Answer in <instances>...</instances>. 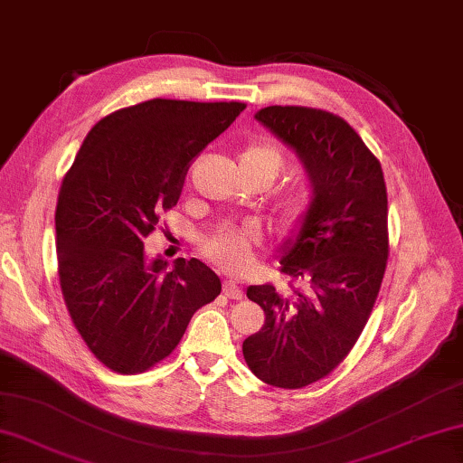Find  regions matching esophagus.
Listing matches in <instances>:
<instances>
[{
    "label": "esophagus",
    "mask_w": 463,
    "mask_h": 463,
    "mask_svg": "<svg viewBox=\"0 0 463 463\" xmlns=\"http://www.w3.org/2000/svg\"><path fill=\"white\" fill-rule=\"evenodd\" d=\"M223 294L228 296V298H232V300H241L243 298L241 288L238 286V282H235V280H225L223 282Z\"/></svg>",
    "instance_id": "obj_1"
}]
</instances>
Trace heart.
Wrapping results in <instances>:
<instances>
[{"label": "heart", "instance_id": "1", "mask_svg": "<svg viewBox=\"0 0 463 463\" xmlns=\"http://www.w3.org/2000/svg\"><path fill=\"white\" fill-rule=\"evenodd\" d=\"M284 165L282 153L272 143H250L238 156V171H254L272 183ZM312 207V191L307 185H294L282 194L276 203V220L284 230L298 225ZM256 233L251 230L217 232L202 243L203 254L217 266L230 272H241L251 264L256 246Z\"/></svg>", "mask_w": 463, "mask_h": 463}]
</instances>
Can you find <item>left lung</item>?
Wrapping results in <instances>:
<instances>
[{
  "label": "left lung",
  "instance_id": "1",
  "mask_svg": "<svg viewBox=\"0 0 463 463\" xmlns=\"http://www.w3.org/2000/svg\"><path fill=\"white\" fill-rule=\"evenodd\" d=\"M256 118L298 155L314 197L280 260L300 286L248 288L266 322L241 351L260 381L302 389L345 361L371 317L389 258L387 187L377 156L338 115L266 107Z\"/></svg>",
  "mask_w": 463,
  "mask_h": 463
}]
</instances>
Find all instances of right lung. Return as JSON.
I'll list each match as a JSON object with an SVG mask.
<instances>
[{"mask_svg": "<svg viewBox=\"0 0 463 463\" xmlns=\"http://www.w3.org/2000/svg\"><path fill=\"white\" fill-rule=\"evenodd\" d=\"M243 102L153 99L100 118L64 175L56 205L58 276L66 308L104 367L145 373L175 351L222 282L195 258L145 256V238L179 202L195 156Z\"/></svg>", "mask_w": 463, "mask_h": 463, "instance_id": "add662e5", "label": "right lung"}]
</instances>
